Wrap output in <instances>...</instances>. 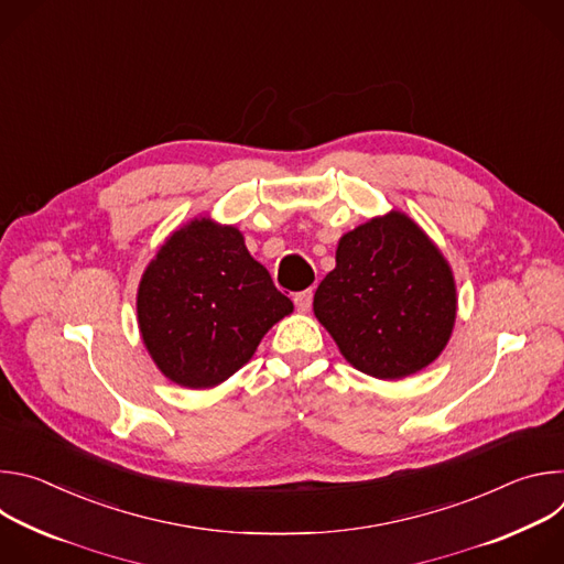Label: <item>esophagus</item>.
<instances>
[{
  "instance_id": "obj_1",
  "label": "esophagus",
  "mask_w": 564,
  "mask_h": 564,
  "mask_svg": "<svg viewBox=\"0 0 564 564\" xmlns=\"http://www.w3.org/2000/svg\"><path fill=\"white\" fill-rule=\"evenodd\" d=\"M312 290H303V292H296L294 294V305H296V310L299 312H307L310 310V305H312Z\"/></svg>"
}]
</instances>
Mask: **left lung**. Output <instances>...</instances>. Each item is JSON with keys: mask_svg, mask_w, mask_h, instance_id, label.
<instances>
[{"mask_svg": "<svg viewBox=\"0 0 564 564\" xmlns=\"http://www.w3.org/2000/svg\"><path fill=\"white\" fill-rule=\"evenodd\" d=\"M335 259L312 307L352 368L397 381L442 355L457 316L455 276L409 214L390 209L350 229Z\"/></svg>", "mask_w": 564, "mask_h": 564, "instance_id": "left-lung-1", "label": "left lung"}]
</instances>
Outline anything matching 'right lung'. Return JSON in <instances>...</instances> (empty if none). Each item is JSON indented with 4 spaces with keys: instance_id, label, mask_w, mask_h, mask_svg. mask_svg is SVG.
<instances>
[{
    "instance_id": "right-lung-1",
    "label": "right lung",
    "mask_w": 564,
    "mask_h": 564,
    "mask_svg": "<svg viewBox=\"0 0 564 564\" xmlns=\"http://www.w3.org/2000/svg\"><path fill=\"white\" fill-rule=\"evenodd\" d=\"M135 310L158 370L183 388L205 390L243 368L294 305L252 259L238 227L196 216L144 268Z\"/></svg>"
}]
</instances>
